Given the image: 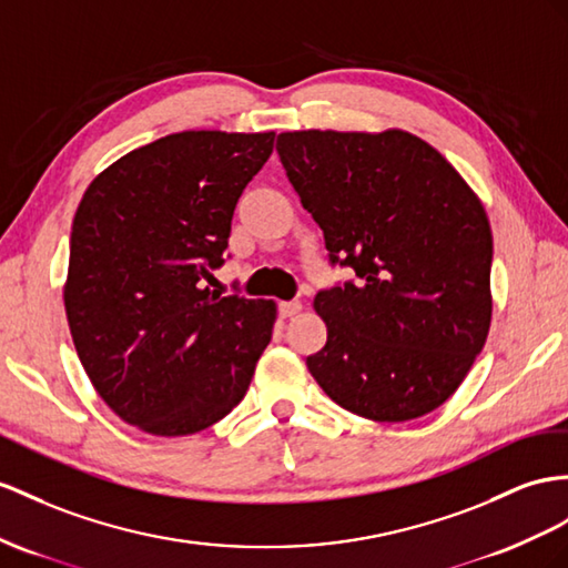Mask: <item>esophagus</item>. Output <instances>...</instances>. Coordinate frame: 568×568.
<instances>
[{
  "label": "esophagus",
  "instance_id": "obj_1",
  "mask_svg": "<svg viewBox=\"0 0 568 568\" xmlns=\"http://www.w3.org/2000/svg\"><path fill=\"white\" fill-rule=\"evenodd\" d=\"M302 312V302H297V300H293V302H281L278 304V314L283 316V318H290V316H295V314H300Z\"/></svg>",
  "mask_w": 568,
  "mask_h": 568
}]
</instances>
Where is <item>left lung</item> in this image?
<instances>
[{"mask_svg": "<svg viewBox=\"0 0 568 568\" xmlns=\"http://www.w3.org/2000/svg\"><path fill=\"white\" fill-rule=\"evenodd\" d=\"M275 151L331 264L357 281L314 297L326 345L307 357L324 394L374 423L439 408L491 324L483 201L427 141L403 132L278 134Z\"/></svg>", "mask_w": 568, "mask_h": 568, "instance_id": "obj_1", "label": "left lung"}]
</instances>
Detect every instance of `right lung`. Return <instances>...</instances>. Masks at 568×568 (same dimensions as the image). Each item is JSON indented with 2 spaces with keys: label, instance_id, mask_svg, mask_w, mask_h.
Returning a JSON list of instances; mask_svg holds the SVG:
<instances>
[{
  "label": "right lung",
  "instance_id": "obj_1",
  "mask_svg": "<svg viewBox=\"0 0 568 568\" xmlns=\"http://www.w3.org/2000/svg\"><path fill=\"white\" fill-rule=\"evenodd\" d=\"M273 132H180L114 160L85 189L69 244L64 310L81 365L124 423L196 434L244 398L275 324L273 300L223 297L237 199Z\"/></svg>",
  "mask_w": 568,
  "mask_h": 568
}]
</instances>
